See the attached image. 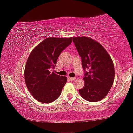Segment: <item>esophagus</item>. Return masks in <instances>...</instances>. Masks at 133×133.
I'll use <instances>...</instances> for the list:
<instances>
[{
    "label": "esophagus",
    "instance_id": "34e87169",
    "mask_svg": "<svg viewBox=\"0 0 133 133\" xmlns=\"http://www.w3.org/2000/svg\"><path fill=\"white\" fill-rule=\"evenodd\" d=\"M68 79L70 80L71 81H74V80L76 79L75 77H68Z\"/></svg>",
    "mask_w": 133,
    "mask_h": 133
}]
</instances>
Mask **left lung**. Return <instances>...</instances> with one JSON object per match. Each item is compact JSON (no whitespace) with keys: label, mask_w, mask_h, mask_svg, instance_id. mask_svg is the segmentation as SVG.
<instances>
[{"label":"left lung","mask_w":133,"mask_h":133,"mask_svg":"<svg viewBox=\"0 0 133 133\" xmlns=\"http://www.w3.org/2000/svg\"><path fill=\"white\" fill-rule=\"evenodd\" d=\"M82 59L85 85L79 90L83 99L95 102L102 100L113 84L115 72L111 58L102 45L91 38H72Z\"/></svg>","instance_id":"8db88e82"}]
</instances>
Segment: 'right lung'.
I'll use <instances>...</instances> for the list:
<instances>
[{"instance_id":"obj_1","label":"right lung","mask_w":133,"mask_h":133,"mask_svg":"<svg viewBox=\"0 0 133 133\" xmlns=\"http://www.w3.org/2000/svg\"><path fill=\"white\" fill-rule=\"evenodd\" d=\"M72 42V37H48L37 45L29 56L25 68L26 87L35 99L51 103L61 95L67 78L50 69L56 66L60 54Z\"/></svg>"}]
</instances>
